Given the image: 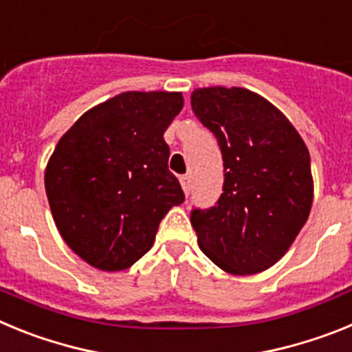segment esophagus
<instances>
[{
    "instance_id": "34e87169",
    "label": "esophagus",
    "mask_w": 352,
    "mask_h": 352,
    "mask_svg": "<svg viewBox=\"0 0 352 352\" xmlns=\"http://www.w3.org/2000/svg\"><path fill=\"white\" fill-rule=\"evenodd\" d=\"M179 183H182V188H183V192H185V195L190 194V188H192L190 176H188V174L182 176V178H179Z\"/></svg>"
}]
</instances>
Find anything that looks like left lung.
Listing matches in <instances>:
<instances>
[{"instance_id":"8db88e82","label":"left lung","mask_w":352,"mask_h":352,"mask_svg":"<svg viewBox=\"0 0 352 352\" xmlns=\"http://www.w3.org/2000/svg\"><path fill=\"white\" fill-rule=\"evenodd\" d=\"M190 100L219 141L226 176L217 206L190 214L199 247L231 275L272 268L309 220L307 144L282 111L250 89L197 88Z\"/></svg>"}]
</instances>
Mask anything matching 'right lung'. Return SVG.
Masks as SVG:
<instances>
[{"instance_id":"right-lung-1","label":"right lung","mask_w":352,"mask_h":352,"mask_svg":"<svg viewBox=\"0 0 352 352\" xmlns=\"http://www.w3.org/2000/svg\"><path fill=\"white\" fill-rule=\"evenodd\" d=\"M182 109L179 91L120 93L86 111L56 144L45 167L52 219L93 268L138 263L160 220L185 201L164 141Z\"/></svg>"}]
</instances>
